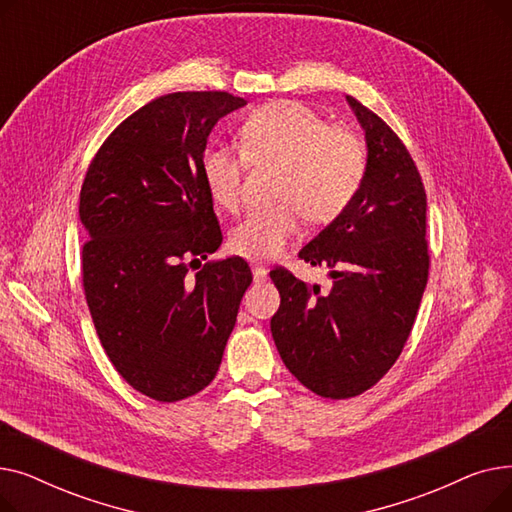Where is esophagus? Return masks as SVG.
<instances>
[{"label": "esophagus", "mask_w": 512, "mask_h": 512, "mask_svg": "<svg viewBox=\"0 0 512 512\" xmlns=\"http://www.w3.org/2000/svg\"><path fill=\"white\" fill-rule=\"evenodd\" d=\"M253 280L259 284V282H265L267 280V270L261 265H253Z\"/></svg>", "instance_id": "obj_1"}]
</instances>
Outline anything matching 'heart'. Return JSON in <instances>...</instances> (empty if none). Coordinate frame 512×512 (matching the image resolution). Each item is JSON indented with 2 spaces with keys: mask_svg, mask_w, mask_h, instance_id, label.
Masks as SVG:
<instances>
[{
  "mask_svg": "<svg viewBox=\"0 0 512 512\" xmlns=\"http://www.w3.org/2000/svg\"><path fill=\"white\" fill-rule=\"evenodd\" d=\"M240 149L211 145L203 151L201 174L211 199L238 209L247 159L280 161L274 184L276 205L253 209L230 236L236 255L249 261L276 259L297 236L301 215L328 224L351 205L365 178L367 153L355 132L330 126L313 107L282 99L255 110L240 130Z\"/></svg>",
  "mask_w": 512,
  "mask_h": 512,
  "instance_id": "b5f03b06",
  "label": "heart"
}]
</instances>
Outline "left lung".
<instances>
[{
  "label": "left lung",
  "mask_w": 512,
  "mask_h": 512,
  "mask_svg": "<svg viewBox=\"0 0 512 512\" xmlns=\"http://www.w3.org/2000/svg\"><path fill=\"white\" fill-rule=\"evenodd\" d=\"M367 170L359 193L299 253L328 267L321 290L284 267L272 336L288 371L324 398H351L378 384L402 353L427 284L425 188L396 132L355 97Z\"/></svg>",
  "instance_id": "1"
}]
</instances>
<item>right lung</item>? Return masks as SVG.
I'll list each match as a JSON object with an SVG mask.
<instances>
[{
	"instance_id": "1",
	"label": "right lung",
	"mask_w": 512,
	"mask_h": 512,
	"mask_svg": "<svg viewBox=\"0 0 512 512\" xmlns=\"http://www.w3.org/2000/svg\"><path fill=\"white\" fill-rule=\"evenodd\" d=\"M247 105L224 91L157 97L105 139L80 188L83 286L101 346L141 394L176 402L220 369L245 259L209 261L222 230L201 174L211 128Z\"/></svg>"
}]
</instances>
